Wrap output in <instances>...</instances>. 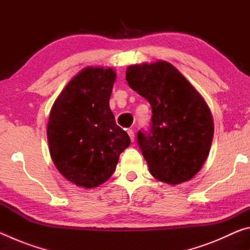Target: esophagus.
Returning <instances> with one entry per match:
<instances>
[{
    "label": "esophagus",
    "instance_id": "esophagus-1",
    "mask_svg": "<svg viewBox=\"0 0 250 250\" xmlns=\"http://www.w3.org/2000/svg\"><path fill=\"white\" fill-rule=\"evenodd\" d=\"M126 132H128V134H129V137H130V139H131V141H134V131L132 130V129H129L128 131H126Z\"/></svg>",
    "mask_w": 250,
    "mask_h": 250
}]
</instances>
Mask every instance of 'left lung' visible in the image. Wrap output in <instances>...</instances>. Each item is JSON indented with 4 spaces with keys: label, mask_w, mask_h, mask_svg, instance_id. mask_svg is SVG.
Listing matches in <instances>:
<instances>
[{
    "label": "left lung",
    "mask_w": 250,
    "mask_h": 250,
    "mask_svg": "<svg viewBox=\"0 0 250 250\" xmlns=\"http://www.w3.org/2000/svg\"><path fill=\"white\" fill-rule=\"evenodd\" d=\"M125 79L152 108L149 132L137 135L152 176L171 185L191 180L205 163L214 135L204 98L164 61L131 65Z\"/></svg>",
    "instance_id": "1"
}]
</instances>
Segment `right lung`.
I'll return each instance as SVG.
<instances>
[{
    "instance_id": "right-lung-1",
    "label": "right lung",
    "mask_w": 250,
    "mask_h": 250,
    "mask_svg": "<svg viewBox=\"0 0 250 250\" xmlns=\"http://www.w3.org/2000/svg\"><path fill=\"white\" fill-rule=\"evenodd\" d=\"M115 80L112 68L86 67L66 84L49 113L47 139L55 167L84 188L109 180L130 146L109 107Z\"/></svg>"
}]
</instances>
